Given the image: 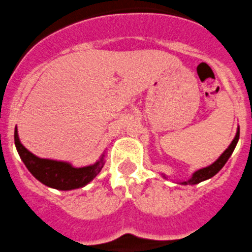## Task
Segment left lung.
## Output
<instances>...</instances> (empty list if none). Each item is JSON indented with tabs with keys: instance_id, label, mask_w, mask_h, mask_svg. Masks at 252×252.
<instances>
[{
	"instance_id": "left-lung-1",
	"label": "left lung",
	"mask_w": 252,
	"mask_h": 252,
	"mask_svg": "<svg viewBox=\"0 0 252 252\" xmlns=\"http://www.w3.org/2000/svg\"><path fill=\"white\" fill-rule=\"evenodd\" d=\"M239 138H240V128L237 126L236 134H235V138L232 139V142L230 143V146H228L227 148L223 151V153H222L214 163H211V164L207 165V167H203V168L197 169V171H194L193 173H192V176L189 177L188 180L180 181V182H177V183H180V185H185V186L186 185L193 186V185H197V183H201V182H203V181L212 178L215 174L219 173V172L221 171L222 167L226 164V162L228 160V158L231 157V154H232L233 149H235L237 142H239ZM162 177L164 178V180H168V176H165V174L162 173Z\"/></svg>"
}]
</instances>
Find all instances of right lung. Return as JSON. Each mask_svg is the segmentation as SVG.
I'll use <instances>...</instances> for the list:
<instances>
[{
    "instance_id": "1",
    "label": "right lung",
    "mask_w": 252,
    "mask_h": 252,
    "mask_svg": "<svg viewBox=\"0 0 252 252\" xmlns=\"http://www.w3.org/2000/svg\"><path fill=\"white\" fill-rule=\"evenodd\" d=\"M15 146L26 168L36 180L59 191H71L87 186L98 176L105 164V151L96 162L85 167H74L65 160L37 157L21 143L17 126L15 128Z\"/></svg>"
}]
</instances>
